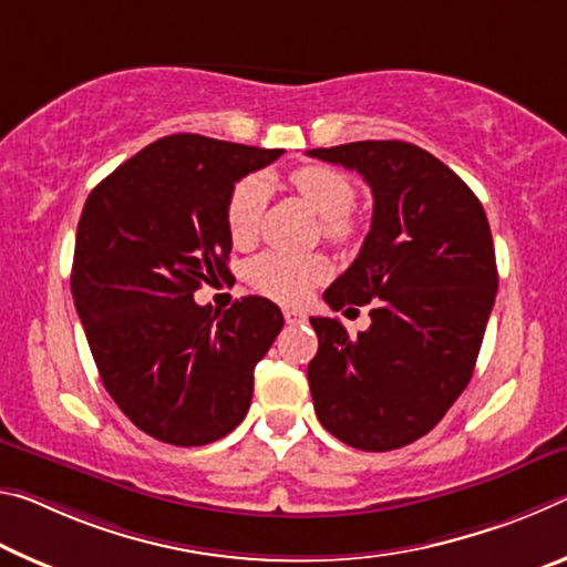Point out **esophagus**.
<instances>
[{"label": "esophagus", "mask_w": 567, "mask_h": 567, "mask_svg": "<svg viewBox=\"0 0 567 567\" xmlns=\"http://www.w3.org/2000/svg\"><path fill=\"white\" fill-rule=\"evenodd\" d=\"M284 319H286V323H291V327H299V323L309 321V319H306L303 311H296V309H286L284 311Z\"/></svg>", "instance_id": "esophagus-1"}]
</instances>
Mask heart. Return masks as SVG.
<instances>
[{
    "mask_svg": "<svg viewBox=\"0 0 567 567\" xmlns=\"http://www.w3.org/2000/svg\"><path fill=\"white\" fill-rule=\"evenodd\" d=\"M291 188L323 218V236L331 244H349L357 236V223L349 216L357 188L344 173L329 165H303L289 175ZM266 203V183L256 175L236 183L226 206L228 236L236 246L254 244ZM327 261L319 256H291L268 250L248 266V281L278 301L296 303L327 276Z\"/></svg>",
    "mask_w": 567,
    "mask_h": 567,
    "instance_id": "heart-1",
    "label": "heart"
}]
</instances>
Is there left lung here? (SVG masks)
I'll return each instance as SVG.
<instances>
[{
  "label": "left lung",
  "mask_w": 567,
  "mask_h": 567,
  "mask_svg": "<svg viewBox=\"0 0 567 567\" xmlns=\"http://www.w3.org/2000/svg\"><path fill=\"white\" fill-rule=\"evenodd\" d=\"M309 155L357 171L374 196L364 246L323 293L333 311L371 303V323L349 337L337 319H311L313 410L349 447L399 450L437 426L475 371L497 293L489 223L467 183L412 143Z\"/></svg>",
  "instance_id": "8db88e82"
}]
</instances>
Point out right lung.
Segmentation results:
<instances>
[{"label":"right lung","instance_id":"add662e5","mask_svg":"<svg viewBox=\"0 0 567 567\" xmlns=\"http://www.w3.org/2000/svg\"><path fill=\"white\" fill-rule=\"evenodd\" d=\"M281 153L168 135L97 183L82 208L74 309L107 394L155 440L203 447L248 412L281 309L246 296L218 311L193 293L230 274V190Z\"/></svg>","mask_w":567,"mask_h":567}]
</instances>
